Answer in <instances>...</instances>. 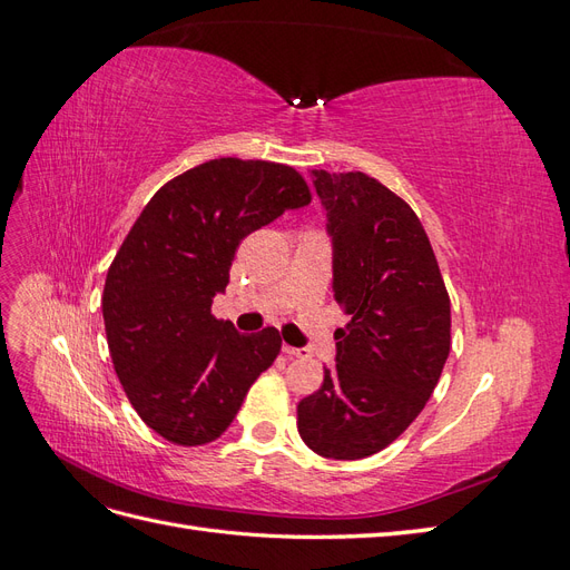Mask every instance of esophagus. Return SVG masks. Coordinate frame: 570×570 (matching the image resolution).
<instances>
[{
	"instance_id": "esophagus-1",
	"label": "esophagus",
	"mask_w": 570,
	"mask_h": 570,
	"mask_svg": "<svg viewBox=\"0 0 570 570\" xmlns=\"http://www.w3.org/2000/svg\"><path fill=\"white\" fill-rule=\"evenodd\" d=\"M283 352H285L287 356H297V358H304V356L312 354L306 347H292V344H283Z\"/></svg>"
}]
</instances>
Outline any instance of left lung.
<instances>
[{"instance_id": "1", "label": "left lung", "mask_w": 570, "mask_h": 570, "mask_svg": "<svg viewBox=\"0 0 570 570\" xmlns=\"http://www.w3.org/2000/svg\"><path fill=\"white\" fill-rule=\"evenodd\" d=\"M333 247V297L347 327L335 364L297 406L308 450L354 461L416 421L450 356V295L411 206L366 174L312 170Z\"/></svg>"}]
</instances>
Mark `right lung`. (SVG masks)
<instances>
[{
    "label": "right lung",
    "mask_w": 570,
    "mask_h": 570,
    "mask_svg": "<svg viewBox=\"0 0 570 570\" xmlns=\"http://www.w3.org/2000/svg\"><path fill=\"white\" fill-rule=\"evenodd\" d=\"M312 202L295 168L214 159L149 199L107 273L101 314L120 385L140 419L174 444L226 433L281 333L243 335L212 316L243 239Z\"/></svg>",
    "instance_id": "1"
}]
</instances>
